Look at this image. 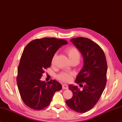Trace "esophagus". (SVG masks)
<instances>
[{
  "instance_id": "1",
  "label": "esophagus",
  "mask_w": 122,
  "mask_h": 122,
  "mask_svg": "<svg viewBox=\"0 0 122 122\" xmlns=\"http://www.w3.org/2000/svg\"><path fill=\"white\" fill-rule=\"evenodd\" d=\"M62 88L64 89H67L69 88V87H68V85L67 84H63L62 85Z\"/></svg>"
}]
</instances>
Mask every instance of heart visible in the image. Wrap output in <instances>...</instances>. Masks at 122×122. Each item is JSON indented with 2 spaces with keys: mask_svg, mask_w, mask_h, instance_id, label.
<instances>
[{
  "mask_svg": "<svg viewBox=\"0 0 122 122\" xmlns=\"http://www.w3.org/2000/svg\"><path fill=\"white\" fill-rule=\"evenodd\" d=\"M64 51L69 56L71 61L73 60H79L80 58V54L78 49L74 46H70L66 48L64 50ZM56 55L53 56L51 60V63L53 64L55 63ZM73 74L71 73L66 72H62L58 75V79L62 81L67 82L71 80Z\"/></svg>",
  "mask_w": 122,
  "mask_h": 122,
  "instance_id": "obj_1",
  "label": "heart"
}]
</instances>
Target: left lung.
Instances as JSON below:
<instances>
[{"label": "left lung", "mask_w": 122, "mask_h": 122, "mask_svg": "<svg viewBox=\"0 0 122 122\" xmlns=\"http://www.w3.org/2000/svg\"><path fill=\"white\" fill-rule=\"evenodd\" d=\"M71 41L80 51L84 59L83 67L75 82L78 84L85 83V85L80 90L77 86L70 85L69 89L72 92L73 97L66 102L73 111L85 113L96 105L105 88L107 60L102 48L90 39L80 37Z\"/></svg>", "instance_id": "left-lung-1"}]
</instances>
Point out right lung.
<instances>
[{
  "label": "right lung",
  "mask_w": 122,
  "mask_h": 122,
  "mask_svg": "<svg viewBox=\"0 0 122 122\" xmlns=\"http://www.w3.org/2000/svg\"><path fill=\"white\" fill-rule=\"evenodd\" d=\"M66 41L54 37L36 39L28 44L23 51L16 78L23 101L30 109L41 110L50 103L54 93L62 89L56 80L46 82L41 78L49 67L55 53L66 44Z\"/></svg>",
  "instance_id": "right-lung-1"
}]
</instances>
